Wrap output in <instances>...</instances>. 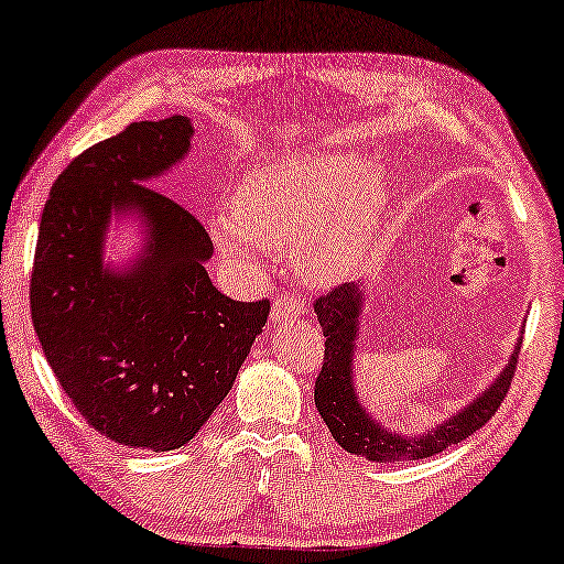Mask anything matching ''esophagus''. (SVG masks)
Segmentation results:
<instances>
[{"label":"esophagus","mask_w":564,"mask_h":564,"mask_svg":"<svg viewBox=\"0 0 564 564\" xmlns=\"http://www.w3.org/2000/svg\"><path fill=\"white\" fill-rule=\"evenodd\" d=\"M304 312H307V304H304L300 297H294V294H290V297H276L272 302L274 322H280L284 317H302Z\"/></svg>","instance_id":"34e87169"}]
</instances>
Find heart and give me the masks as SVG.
Segmentation results:
<instances>
[{"mask_svg":"<svg viewBox=\"0 0 564 564\" xmlns=\"http://www.w3.org/2000/svg\"><path fill=\"white\" fill-rule=\"evenodd\" d=\"M390 209V182L355 152H292L264 162L235 209L212 219V237L237 267L262 264V245L297 247V270L332 284L355 270Z\"/></svg>","mask_w":564,"mask_h":564,"instance_id":"1","label":"heart"}]
</instances>
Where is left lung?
I'll use <instances>...</instances> for the list:
<instances>
[{"instance_id":"obj_1","label":"left lung","mask_w":564,"mask_h":564,"mask_svg":"<svg viewBox=\"0 0 564 564\" xmlns=\"http://www.w3.org/2000/svg\"><path fill=\"white\" fill-rule=\"evenodd\" d=\"M365 290L362 282L343 284L327 292L315 302V312L325 335V365L315 382V404L322 420L332 432L339 447L365 457L369 463H408V459L432 457L457 442L477 432L500 408L517 367V352L520 339L512 349L510 359L497 380L477 394L473 402L465 404L457 414H452L442 424L424 430L420 435H402L372 417L365 410L359 392L355 387V352L359 339V322H362Z\"/></svg>"}]
</instances>
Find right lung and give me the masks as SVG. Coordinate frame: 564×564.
Segmentation results:
<instances>
[{
  "instance_id": "right-lung-1",
  "label": "right lung",
  "mask_w": 564,
  "mask_h": 564,
  "mask_svg": "<svg viewBox=\"0 0 564 564\" xmlns=\"http://www.w3.org/2000/svg\"><path fill=\"white\" fill-rule=\"evenodd\" d=\"M195 127L174 115L134 122L69 162L36 237L34 332L62 390L101 435L134 449H177L232 390L270 302H235L212 284V239L154 192L187 156ZM117 216L145 227L143 252L104 264Z\"/></svg>"
}]
</instances>
